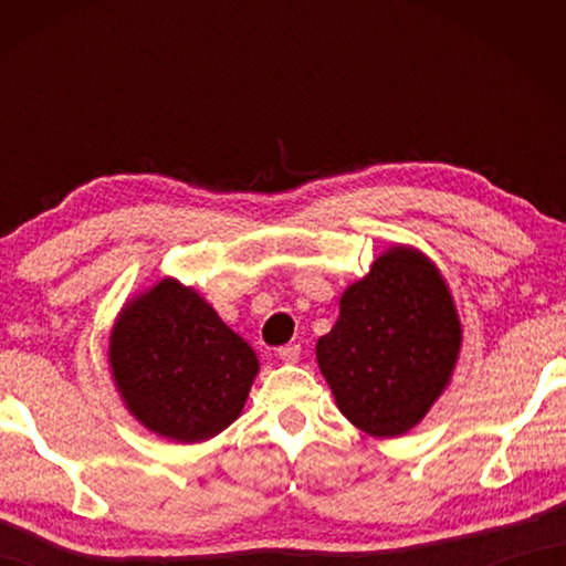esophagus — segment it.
Returning <instances> with one entry per match:
<instances>
[{
    "label": "esophagus",
    "mask_w": 566,
    "mask_h": 566,
    "mask_svg": "<svg viewBox=\"0 0 566 566\" xmlns=\"http://www.w3.org/2000/svg\"><path fill=\"white\" fill-rule=\"evenodd\" d=\"M300 352H302L300 344H284V347L276 349V357L286 364H294L296 359H300Z\"/></svg>",
    "instance_id": "34e87169"
}]
</instances>
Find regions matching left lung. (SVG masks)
<instances>
[{
    "label": "left lung",
    "instance_id": "8db88e82",
    "mask_svg": "<svg viewBox=\"0 0 566 566\" xmlns=\"http://www.w3.org/2000/svg\"><path fill=\"white\" fill-rule=\"evenodd\" d=\"M462 324L437 266L411 247L379 254L339 300V319L317 342L337 407L371 437L417 427L452 379Z\"/></svg>",
    "mask_w": 566,
    "mask_h": 566
}]
</instances>
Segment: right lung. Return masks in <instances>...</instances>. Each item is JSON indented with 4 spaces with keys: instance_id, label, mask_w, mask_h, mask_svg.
<instances>
[{
    "instance_id": "1",
    "label": "right lung",
    "mask_w": 566,
    "mask_h": 566,
    "mask_svg": "<svg viewBox=\"0 0 566 566\" xmlns=\"http://www.w3.org/2000/svg\"><path fill=\"white\" fill-rule=\"evenodd\" d=\"M107 357L132 417L181 444L232 424L260 371L254 349L171 276L124 304Z\"/></svg>"
}]
</instances>
